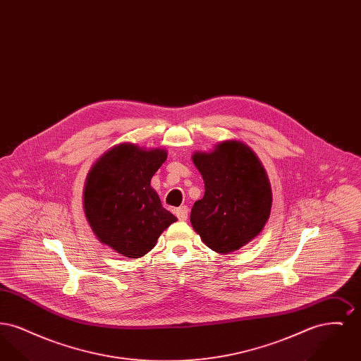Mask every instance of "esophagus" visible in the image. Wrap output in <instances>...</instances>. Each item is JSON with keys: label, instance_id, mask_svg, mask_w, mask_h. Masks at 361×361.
<instances>
[{"label": "esophagus", "instance_id": "34e87169", "mask_svg": "<svg viewBox=\"0 0 361 361\" xmlns=\"http://www.w3.org/2000/svg\"><path fill=\"white\" fill-rule=\"evenodd\" d=\"M176 216L178 218V221H187L188 219V207L181 206L176 208Z\"/></svg>", "mask_w": 361, "mask_h": 361}]
</instances>
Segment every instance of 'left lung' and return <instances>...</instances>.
<instances>
[{
	"label": "left lung",
	"mask_w": 361,
	"mask_h": 361,
	"mask_svg": "<svg viewBox=\"0 0 361 361\" xmlns=\"http://www.w3.org/2000/svg\"><path fill=\"white\" fill-rule=\"evenodd\" d=\"M192 161L204 180V196L190 211V224L209 249L228 255L256 238L269 219L272 188L256 153L227 139Z\"/></svg>",
	"instance_id": "8db88e82"
}]
</instances>
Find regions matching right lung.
Returning a JSON list of instances; mask_svg holds the SVG:
<instances>
[{"label":"right lung","instance_id":"1","mask_svg":"<svg viewBox=\"0 0 361 361\" xmlns=\"http://www.w3.org/2000/svg\"><path fill=\"white\" fill-rule=\"evenodd\" d=\"M166 158L165 149L123 142L108 149L86 176V221L97 240L124 257L149 253L177 221L150 185Z\"/></svg>","mask_w":361,"mask_h":361}]
</instances>
